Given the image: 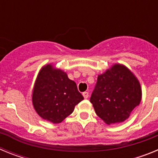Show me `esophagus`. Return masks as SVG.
Listing matches in <instances>:
<instances>
[{"mask_svg": "<svg viewBox=\"0 0 158 158\" xmlns=\"http://www.w3.org/2000/svg\"><path fill=\"white\" fill-rule=\"evenodd\" d=\"M83 96L85 99H87L88 97H89V93H88V92H85V93H83Z\"/></svg>", "mask_w": 158, "mask_h": 158, "instance_id": "esophagus-1", "label": "esophagus"}]
</instances>
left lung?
I'll use <instances>...</instances> for the list:
<instances>
[{
  "label": "left lung",
  "mask_w": 158,
  "mask_h": 158,
  "mask_svg": "<svg viewBox=\"0 0 158 158\" xmlns=\"http://www.w3.org/2000/svg\"><path fill=\"white\" fill-rule=\"evenodd\" d=\"M141 100L139 79L126 65L114 64L98 75L90 102L96 115L110 125L127 119Z\"/></svg>",
  "instance_id": "1"
}]
</instances>
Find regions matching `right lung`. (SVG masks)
I'll return each mask as SVG.
<instances>
[{"instance_id":"1","label":"right lung","mask_w":158,"mask_h":158,"mask_svg":"<svg viewBox=\"0 0 158 158\" xmlns=\"http://www.w3.org/2000/svg\"><path fill=\"white\" fill-rule=\"evenodd\" d=\"M84 97L67 73L53 64H46L40 70L32 90L34 109L42 118L60 123L74 110Z\"/></svg>"}]
</instances>
